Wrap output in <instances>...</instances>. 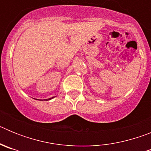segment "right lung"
Segmentation results:
<instances>
[{
    "mask_svg": "<svg viewBox=\"0 0 151 151\" xmlns=\"http://www.w3.org/2000/svg\"><path fill=\"white\" fill-rule=\"evenodd\" d=\"M54 97H50V98H48V99H46V100H45V101H49V100H51V99H53V98H54ZM40 101H43V100H40Z\"/></svg>",
    "mask_w": 151,
    "mask_h": 151,
    "instance_id": "1",
    "label": "right lung"
}]
</instances>
